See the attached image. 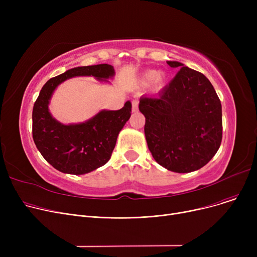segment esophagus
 I'll return each instance as SVG.
<instances>
[{
  "label": "esophagus",
  "mask_w": 257,
  "mask_h": 257,
  "mask_svg": "<svg viewBox=\"0 0 257 257\" xmlns=\"http://www.w3.org/2000/svg\"><path fill=\"white\" fill-rule=\"evenodd\" d=\"M132 111L133 112H138L139 111V101L138 100H133L132 101Z\"/></svg>",
  "instance_id": "34e87169"
}]
</instances>
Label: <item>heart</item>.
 Listing matches in <instances>:
<instances>
[{"label":"heart","instance_id":"1","mask_svg":"<svg viewBox=\"0 0 257 257\" xmlns=\"http://www.w3.org/2000/svg\"><path fill=\"white\" fill-rule=\"evenodd\" d=\"M156 80L157 83H163L164 81V75L163 74H157L156 71H148L144 75V83L149 84L152 83L153 81Z\"/></svg>","mask_w":257,"mask_h":257}]
</instances>
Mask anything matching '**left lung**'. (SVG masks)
Masks as SVG:
<instances>
[{
	"mask_svg": "<svg viewBox=\"0 0 257 257\" xmlns=\"http://www.w3.org/2000/svg\"><path fill=\"white\" fill-rule=\"evenodd\" d=\"M180 69L156 97L143 96L140 111L146 117L148 148L161 167L190 173L204 167L222 142V105L210 81L178 61Z\"/></svg>",
	"mask_w": 257,
	"mask_h": 257,
	"instance_id": "1",
	"label": "left lung"
}]
</instances>
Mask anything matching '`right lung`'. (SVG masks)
Masks as SVG:
<instances>
[{
  "label": "right lung",
  "instance_id": "right-lung-1",
  "mask_svg": "<svg viewBox=\"0 0 257 257\" xmlns=\"http://www.w3.org/2000/svg\"><path fill=\"white\" fill-rule=\"evenodd\" d=\"M93 76L98 80L114 76L110 64L78 66L51 78L43 86L32 112V134L36 148L56 170L82 175L104 166L110 159L119 131L131 115V102L119 110H101L80 124L63 125L49 111V103L55 88L66 79Z\"/></svg>",
  "mask_w": 257,
  "mask_h": 257
}]
</instances>
